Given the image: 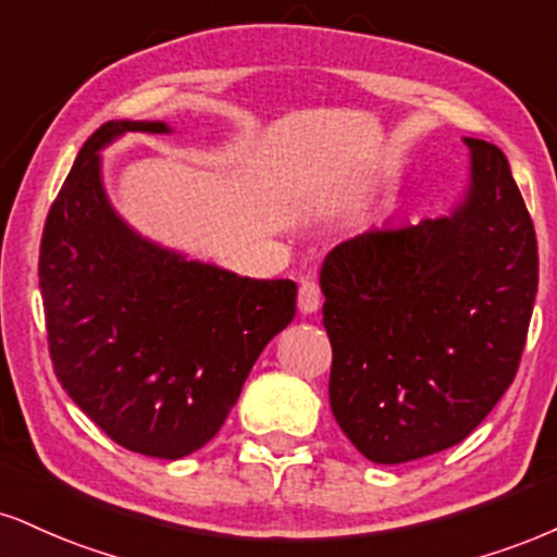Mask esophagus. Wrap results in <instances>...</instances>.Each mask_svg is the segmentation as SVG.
I'll return each mask as SVG.
<instances>
[{
    "instance_id": "obj_1",
    "label": "esophagus",
    "mask_w": 557,
    "mask_h": 557,
    "mask_svg": "<svg viewBox=\"0 0 557 557\" xmlns=\"http://www.w3.org/2000/svg\"><path fill=\"white\" fill-rule=\"evenodd\" d=\"M321 306V287L313 277H306L298 290V308L304 313H313Z\"/></svg>"
}]
</instances>
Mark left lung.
Segmentation results:
<instances>
[{
	"mask_svg": "<svg viewBox=\"0 0 557 557\" xmlns=\"http://www.w3.org/2000/svg\"><path fill=\"white\" fill-rule=\"evenodd\" d=\"M465 145L472 184L451 218L373 227L321 267L330 405L376 465L465 441L513 384L527 345L534 223L504 152Z\"/></svg>",
	"mask_w": 557,
	"mask_h": 557,
	"instance_id": "8db88e82",
	"label": "left lung"
}]
</instances>
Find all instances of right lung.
<instances>
[{
    "label": "right lung",
    "instance_id": "1",
    "mask_svg": "<svg viewBox=\"0 0 557 557\" xmlns=\"http://www.w3.org/2000/svg\"><path fill=\"white\" fill-rule=\"evenodd\" d=\"M163 122L92 132L44 225L41 280L59 384L129 451L181 459L238 401L259 352L296 317L293 280H249L147 244L111 210L98 150Z\"/></svg>",
    "mask_w": 557,
    "mask_h": 557
}]
</instances>
